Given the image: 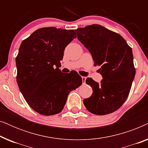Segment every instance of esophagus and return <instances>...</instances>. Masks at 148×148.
I'll return each instance as SVG.
<instances>
[{
	"instance_id": "obj_1",
	"label": "esophagus",
	"mask_w": 148,
	"mask_h": 148,
	"mask_svg": "<svg viewBox=\"0 0 148 148\" xmlns=\"http://www.w3.org/2000/svg\"><path fill=\"white\" fill-rule=\"evenodd\" d=\"M82 82H83V84H86V77H82Z\"/></svg>"
}]
</instances>
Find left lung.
I'll list each match as a JSON object with an SVG mask.
<instances>
[{
  "label": "left lung",
  "instance_id": "8db88e82",
  "mask_svg": "<svg viewBox=\"0 0 148 148\" xmlns=\"http://www.w3.org/2000/svg\"><path fill=\"white\" fill-rule=\"evenodd\" d=\"M77 39L89 50L95 66H100V84L87 78L93 93L84 99L88 111L97 115L110 114L120 108L128 97L135 69L132 49L119 34L98 24L75 30Z\"/></svg>",
  "mask_w": 148,
  "mask_h": 148
}]
</instances>
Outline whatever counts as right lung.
<instances>
[{"mask_svg": "<svg viewBox=\"0 0 148 148\" xmlns=\"http://www.w3.org/2000/svg\"><path fill=\"white\" fill-rule=\"evenodd\" d=\"M76 37L73 29L49 27L21 42L15 60L17 82L26 102L39 114L61 112L69 93L82 84L77 73L64 75L58 68L66 46Z\"/></svg>", "mask_w": 148, "mask_h": 148, "instance_id": "obj_1", "label": "right lung"}]
</instances>
